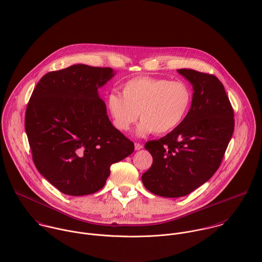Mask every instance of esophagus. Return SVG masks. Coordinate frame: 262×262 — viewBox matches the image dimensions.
I'll return each mask as SVG.
<instances>
[{
	"mask_svg": "<svg viewBox=\"0 0 262 262\" xmlns=\"http://www.w3.org/2000/svg\"><path fill=\"white\" fill-rule=\"evenodd\" d=\"M144 146L141 143H135V149L136 150H141Z\"/></svg>",
	"mask_w": 262,
	"mask_h": 262,
	"instance_id": "1",
	"label": "esophagus"
}]
</instances>
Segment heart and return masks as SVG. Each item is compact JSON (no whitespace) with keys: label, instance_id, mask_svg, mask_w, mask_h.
I'll return each mask as SVG.
<instances>
[{"label":"heart","instance_id":"obj_1","mask_svg":"<svg viewBox=\"0 0 262 262\" xmlns=\"http://www.w3.org/2000/svg\"><path fill=\"white\" fill-rule=\"evenodd\" d=\"M122 96L112 93L107 104L113 123L127 132L138 120L141 136L164 135L177 128L186 118L192 104V90L184 81L140 76L122 85Z\"/></svg>","mask_w":262,"mask_h":262}]
</instances>
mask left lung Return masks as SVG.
<instances>
[{
  "label": "left lung",
  "instance_id": "left-lung-1",
  "mask_svg": "<svg viewBox=\"0 0 262 262\" xmlns=\"http://www.w3.org/2000/svg\"><path fill=\"white\" fill-rule=\"evenodd\" d=\"M193 86L183 122L159 140L145 144L152 157L142 175L150 192L180 198L207 182L220 166L234 129L233 109L220 80L208 73L178 70Z\"/></svg>",
  "mask_w": 262,
  "mask_h": 262
}]
</instances>
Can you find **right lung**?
Returning <instances> with one entry per match:
<instances>
[{
	"label": "right lung",
	"instance_id": "1",
	"mask_svg": "<svg viewBox=\"0 0 262 262\" xmlns=\"http://www.w3.org/2000/svg\"><path fill=\"white\" fill-rule=\"evenodd\" d=\"M112 77L108 67L74 64L52 71L41 78L28 103L25 127L33 161L64 194L99 191L110 166L135 150L112 125L98 94Z\"/></svg>",
	"mask_w": 262,
	"mask_h": 262
}]
</instances>
